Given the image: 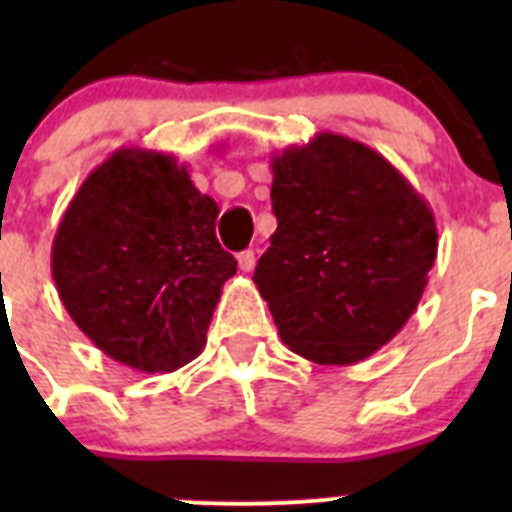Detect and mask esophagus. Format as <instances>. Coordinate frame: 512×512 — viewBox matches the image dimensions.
<instances>
[{"mask_svg": "<svg viewBox=\"0 0 512 512\" xmlns=\"http://www.w3.org/2000/svg\"><path fill=\"white\" fill-rule=\"evenodd\" d=\"M238 266H241V271H253V266H256V253L253 251L238 253Z\"/></svg>", "mask_w": 512, "mask_h": 512, "instance_id": "34e87169", "label": "esophagus"}]
</instances>
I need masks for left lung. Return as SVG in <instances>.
I'll return each instance as SVG.
<instances>
[{"mask_svg": "<svg viewBox=\"0 0 512 512\" xmlns=\"http://www.w3.org/2000/svg\"><path fill=\"white\" fill-rule=\"evenodd\" d=\"M277 230L253 282L279 336L325 366L364 361L408 323L436 261L428 202L346 135L318 133L271 158Z\"/></svg>", "mask_w": 512, "mask_h": 512, "instance_id": "1", "label": "left lung"}]
</instances>
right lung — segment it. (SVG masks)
I'll list each match as a JSON object with an SVG mask.
<instances>
[{"instance_id":"obj_1","label":"right lung","mask_w":512,"mask_h":512,"mask_svg":"<svg viewBox=\"0 0 512 512\" xmlns=\"http://www.w3.org/2000/svg\"><path fill=\"white\" fill-rule=\"evenodd\" d=\"M217 212L169 153L120 148L84 179L58 223L51 271L99 351L146 374L200 356L238 266L215 238Z\"/></svg>"}]
</instances>
